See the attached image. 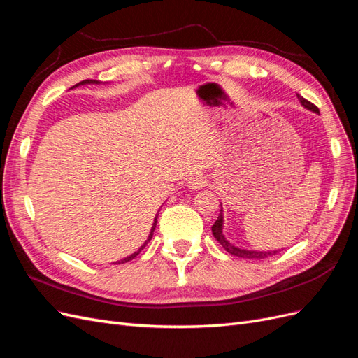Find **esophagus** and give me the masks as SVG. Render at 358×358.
Segmentation results:
<instances>
[{"label": "esophagus", "instance_id": "1", "mask_svg": "<svg viewBox=\"0 0 358 358\" xmlns=\"http://www.w3.org/2000/svg\"><path fill=\"white\" fill-rule=\"evenodd\" d=\"M206 183H208V180H206V178L203 176H192L189 180H188V187L189 189H201L203 187H206Z\"/></svg>", "mask_w": 358, "mask_h": 358}]
</instances>
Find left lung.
Returning <instances> with one entry per match:
<instances>
[{
    "instance_id": "left-lung-1",
    "label": "left lung",
    "mask_w": 358,
    "mask_h": 358,
    "mask_svg": "<svg viewBox=\"0 0 358 358\" xmlns=\"http://www.w3.org/2000/svg\"><path fill=\"white\" fill-rule=\"evenodd\" d=\"M297 96H299V100H300L301 106H305L306 109H309V110H312V112L320 113L318 107H317L315 104H312L310 101L305 100V99H303V96L299 95V94H297ZM222 222H224V220H222V208H221L218 220H216L215 224L212 225V233H213V236H215V239L221 243V246H222L229 254L236 255V257H241V258H254V259H259V258H267V257H270V255H275V254L278 252V251H248V249H241V248H237V246L231 245L229 241L225 239L224 234H222Z\"/></svg>"
}]
</instances>
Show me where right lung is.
Returning <instances> with one entry per match:
<instances>
[{
  "label": "right lung",
  "mask_w": 358,
  "mask_h": 358,
  "mask_svg": "<svg viewBox=\"0 0 358 358\" xmlns=\"http://www.w3.org/2000/svg\"><path fill=\"white\" fill-rule=\"evenodd\" d=\"M86 83H100L99 80H92V79H86V80H82V82H79L78 85H76V86H79V85H86ZM73 88H74V86H73ZM157 220H158V215L155 216V220H154V224H152V229H150V233H149V237H148V241L143 243V246H140L138 249H137V251L134 252V254H131V255H128L127 258H124V259H121V262H116L115 264H124V263H127V262H129V259H133L134 257H137L138 254H140V251H142V249L146 246V243L150 241V239H152V234H154V230H155V227H157Z\"/></svg>",
  "instance_id": "right-lung-1"
}]
</instances>
